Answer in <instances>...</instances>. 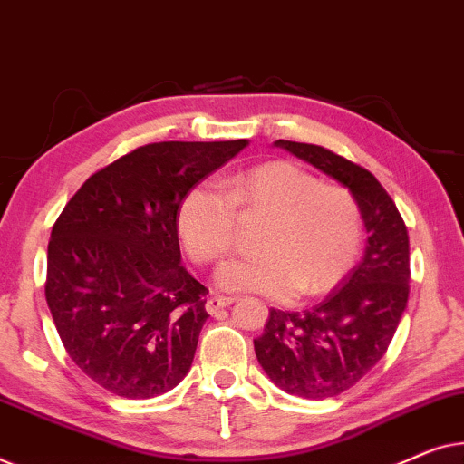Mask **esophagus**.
<instances>
[{
  "mask_svg": "<svg viewBox=\"0 0 464 464\" xmlns=\"http://www.w3.org/2000/svg\"><path fill=\"white\" fill-rule=\"evenodd\" d=\"M233 303H235L233 296H212V298H208L206 311L210 313V315H214V313L225 309V306H231Z\"/></svg>",
  "mask_w": 464,
  "mask_h": 464,
  "instance_id": "1",
  "label": "esophagus"
}]
</instances>
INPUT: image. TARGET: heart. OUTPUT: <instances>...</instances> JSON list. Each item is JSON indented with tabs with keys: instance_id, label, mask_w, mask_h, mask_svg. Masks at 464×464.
I'll list each match as a JSON object with an SVG mask.
<instances>
[{
	"instance_id": "1",
	"label": "heart",
	"mask_w": 464,
	"mask_h": 464,
	"mask_svg": "<svg viewBox=\"0 0 464 464\" xmlns=\"http://www.w3.org/2000/svg\"><path fill=\"white\" fill-rule=\"evenodd\" d=\"M235 210L263 214L258 256L231 258L217 273L227 292L290 300L336 288L362 250L360 206L347 188L322 185L292 161H266L235 174L227 193L199 182L182 198L176 227L198 265L223 258L233 244Z\"/></svg>"
}]
</instances>
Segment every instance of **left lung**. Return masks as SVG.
Returning a JSON list of instances; mask_svg holds the SVG:
<instances>
[{
  "label": "left lung",
  "instance_id": "obj_1",
  "mask_svg": "<svg viewBox=\"0 0 464 464\" xmlns=\"http://www.w3.org/2000/svg\"><path fill=\"white\" fill-rule=\"evenodd\" d=\"M341 182L360 206L368 239L360 265L322 303L269 311L254 341L265 374L290 395L328 400L360 382L387 353L410 295V239L401 214L368 169L317 145L276 140Z\"/></svg>",
  "mask_w": 464,
  "mask_h": 464
}]
</instances>
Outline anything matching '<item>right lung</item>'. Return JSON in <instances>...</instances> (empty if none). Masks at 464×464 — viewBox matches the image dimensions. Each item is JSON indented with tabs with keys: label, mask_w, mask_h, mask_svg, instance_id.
<instances>
[{
	"label": "right lung",
	"mask_w": 464,
	"mask_h": 464,
	"mask_svg": "<svg viewBox=\"0 0 464 464\" xmlns=\"http://www.w3.org/2000/svg\"><path fill=\"white\" fill-rule=\"evenodd\" d=\"M247 140L153 142L83 182L52 227L45 300L71 360L128 400L191 370L206 288L180 265L185 195Z\"/></svg>",
	"instance_id": "add662e5"
}]
</instances>
